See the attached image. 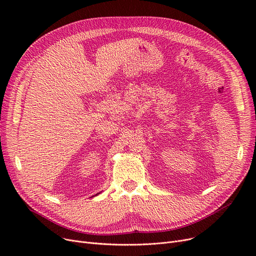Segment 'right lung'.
I'll return each instance as SVG.
<instances>
[{"instance_id":"1","label":"right lung","mask_w":256,"mask_h":256,"mask_svg":"<svg viewBox=\"0 0 256 256\" xmlns=\"http://www.w3.org/2000/svg\"><path fill=\"white\" fill-rule=\"evenodd\" d=\"M98 194H100V193H98V194H96V195H98Z\"/></svg>"}]
</instances>
